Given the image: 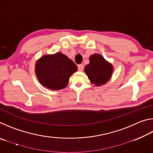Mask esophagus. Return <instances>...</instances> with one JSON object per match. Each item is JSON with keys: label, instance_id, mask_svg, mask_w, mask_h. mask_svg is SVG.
<instances>
[{"label": "esophagus", "instance_id": "esophagus-1", "mask_svg": "<svg viewBox=\"0 0 153 153\" xmlns=\"http://www.w3.org/2000/svg\"><path fill=\"white\" fill-rule=\"evenodd\" d=\"M84 68V67L82 64H79V65H77V69H78V70L80 71H83Z\"/></svg>", "mask_w": 153, "mask_h": 153}]
</instances>
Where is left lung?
Masks as SVG:
<instances>
[{
  "mask_svg": "<svg viewBox=\"0 0 153 153\" xmlns=\"http://www.w3.org/2000/svg\"><path fill=\"white\" fill-rule=\"evenodd\" d=\"M113 71L112 65L105 60L99 54L90 56V63L84 68V71L92 84L101 86L111 78Z\"/></svg>",
  "mask_w": 153,
  "mask_h": 153,
  "instance_id": "1",
  "label": "left lung"
}]
</instances>
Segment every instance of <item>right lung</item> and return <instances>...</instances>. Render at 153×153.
<instances>
[{"instance_id": "1", "label": "right lung", "mask_w": 153, "mask_h": 153, "mask_svg": "<svg viewBox=\"0 0 153 153\" xmlns=\"http://www.w3.org/2000/svg\"><path fill=\"white\" fill-rule=\"evenodd\" d=\"M77 67L61 53L44 55L36 63V76L41 84L48 89L59 90L65 88L69 77Z\"/></svg>"}]
</instances>
